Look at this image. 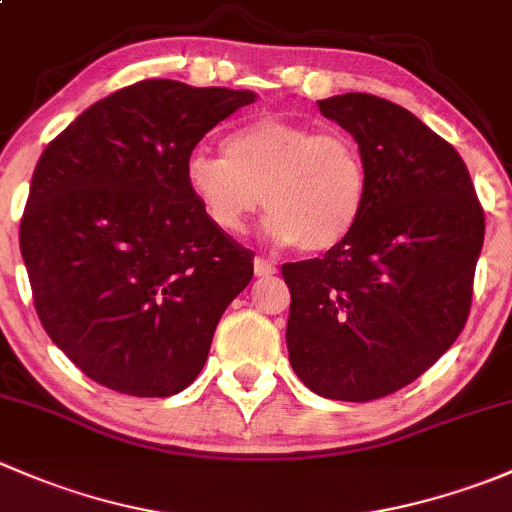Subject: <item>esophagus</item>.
<instances>
[{
  "instance_id": "34e87169",
  "label": "esophagus",
  "mask_w": 512,
  "mask_h": 512,
  "mask_svg": "<svg viewBox=\"0 0 512 512\" xmlns=\"http://www.w3.org/2000/svg\"><path fill=\"white\" fill-rule=\"evenodd\" d=\"M277 272V267L272 265V262H267L265 257H255V275L257 277H262V280H265V277H272Z\"/></svg>"
}]
</instances>
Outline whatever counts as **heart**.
I'll return each instance as SVG.
<instances>
[{
  "instance_id": "heart-1",
  "label": "heart",
  "mask_w": 512,
  "mask_h": 512,
  "mask_svg": "<svg viewBox=\"0 0 512 512\" xmlns=\"http://www.w3.org/2000/svg\"><path fill=\"white\" fill-rule=\"evenodd\" d=\"M185 185L225 235L245 232L265 205L277 242L324 252L347 240L359 223L369 170L349 133L262 116L225 138L223 156L190 153Z\"/></svg>"
}]
</instances>
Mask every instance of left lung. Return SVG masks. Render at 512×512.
Here are the masks:
<instances>
[{
	"mask_svg": "<svg viewBox=\"0 0 512 512\" xmlns=\"http://www.w3.org/2000/svg\"><path fill=\"white\" fill-rule=\"evenodd\" d=\"M317 106L361 146L369 193L347 240L282 267L289 361L324 399H381L466 327L485 213L456 148L414 113L371 94Z\"/></svg>",
	"mask_w": 512,
	"mask_h": 512,
	"instance_id": "left-lung-1",
	"label": "left lung"
}]
</instances>
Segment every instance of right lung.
<instances>
[{"instance_id": "obj_1", "label": "right lung", "mask_w": 512, "mask_h": 512, "mask_svg": "<svg viewBox=\"0 0 512 512\" xmlns=\"http://www.w3.org/2000/svg\"><path fill=\"white\" fill-rule=\"evenodd\" d=\"M252 101L146 79L86 108L41 153L19 247L46 334L96 384L183 391L250 285L255 255L205 218L185 160Z\"/></svg>"}]
</instances>
